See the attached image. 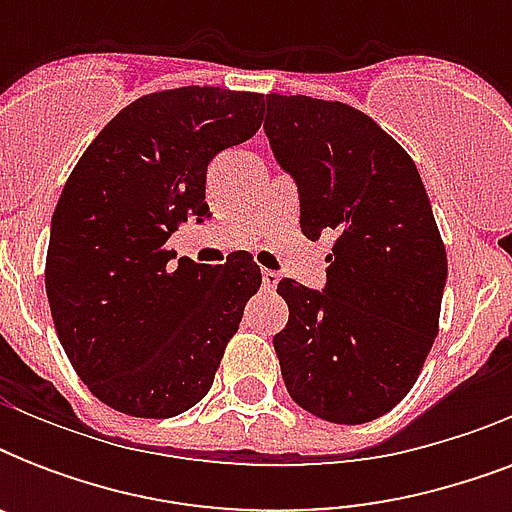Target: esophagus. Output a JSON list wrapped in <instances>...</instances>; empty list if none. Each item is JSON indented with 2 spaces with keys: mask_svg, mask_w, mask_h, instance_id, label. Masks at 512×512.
Instances as JSON below:
<instances>
[{
  "mask_svg": "<svg viewBox=\"0 0 512 512\" xmlns=\"http://www.w3.org/2000/svg\"><path fill=\"white\" fill-rule=\"evenodd\" d=\"M276 284H279V273L268 271V268H265V271H263V289H265V292H273V289H276Z\"/></svg>",
  "mask_w": 512,
  "mask_h": 512,
  "instance_id": "34e87169",
  "label": "esophagus"
}]
</instances>
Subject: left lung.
<instances>
[{
	"label": "left lung",
	"instance_id": "obj_1",
	"mask_svg": "<svg viewBox=\"0 0 512 512\" xmlns=\"http://www.w3.org/2000/svg\"><path fill=\"white\" fill-rule=\"evenodd\" d=\"M265 135L295 177L300 228L335 233L327 287L279 281L287 327L273 337L289 396L337 425L390 412L438 335L446 249L412 156L358 108L265 95Z\"/></svg>",
	"mask_w": 512,
	"mask_h": 512
}]
</instances>
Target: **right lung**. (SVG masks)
I'll use <instances>...</instances> for the list:
<instances>
[{"label":"right lung","mask_w":512,"mask_h":512,"mask_svg":"<svg viewBox=\"0 0 512 512\" xmlns=\"http://www.w3.org/2000/svg\"><path fill=\"white\" fill-rule=\"evenodd\" d=\"M263 95L177 87L122 108L76 162L52 215L44 287L79 380L116 412L199 404L263 276L249 252L175 263L167 239L207 220V164L263 124Z\"/></svg>","instance_id":"right-lung-1"}]
</instances>
